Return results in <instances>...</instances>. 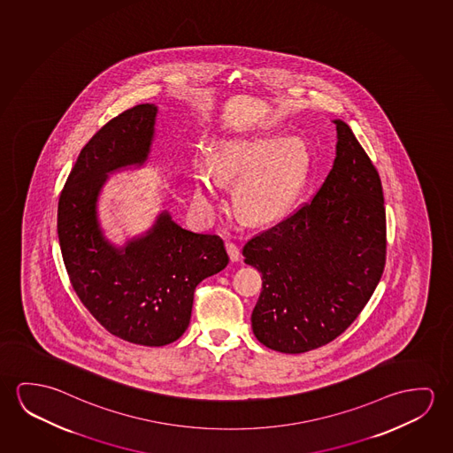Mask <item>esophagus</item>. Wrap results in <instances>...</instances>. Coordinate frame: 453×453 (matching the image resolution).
<instances>
[{
  "instance_id": "34e87169",
  "label": "esophagus",
  "mask_w": 453,
  "mask_h": 453,
  "mask_svg": "<svg viewBox=\"0 0 453 453\" xmlns=\"http://www.w3.org/2000/svg\"><path fill=\"white\" fill-rule=\"evenodd\" d=\"M226 250H227V254H229L232 262H238L240 257H242V252H240V248H238L237 244L227 242L226 243Z\"/></svg>"
}]
</instances>
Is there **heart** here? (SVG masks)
I'll return each instance as SVG.
<instances>
[{"label":"heart","instance_id":"obj_1","mask_svg":"<svg viewBox=\"0 0 453 453\" xmlns=\"http://www.w3.org/2000/svg\"><path fill=\"white\" fill-rule=\"evenodd\" d=\"M309 149L301 138L254 134L216 149L211 165H196V195L213 197L219 180L238 184V209L256 223L278 219L290 209L306 181Z\"/></svg>","mask_w":453,"mask_h":453}]
</instances>
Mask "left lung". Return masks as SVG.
I'll return each instance as SVG.
<instances>
[{
  "label": "left lung",
  "instance_id": "left-lung-1",
  "mask_svg": "<svg viewBox=\"0 0 453 453\" xmlns=\"http://www.w3.org/2000/svg\"><path fill=\"white\" fill-rule=\"evenodd\" d=\"M334 124V165L312 201L243 248L244 262L264 280L254 335L288 355L339 337L369 303L386 265L381 179L351 128Z\"/></svg>",
  "mask_w": 453,
  "mask_h": 453
}]
</instances>
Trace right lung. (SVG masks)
<instances>
[{
  "instance_id": "right-lung-1",
  "label": "right lung",
  "mask_w": 453,
  "mask_h": 453,
  "mask_svg": "<svg viewBox=\"0 0 453 453\" xmlns=\"http://www.w3.org/2000/svg\"><path fill=\"white\" fill-rule=\"evenodd\" d=\"M155 116V104H136L104 124L81 149L58 203V238L78 298L108 333L146 347L177 341L197 284L229 264L221 238L181 229L167 211L124 248L104 237L100 188L112 171L147 160Z\"/></svg>"
}]
</instances>
